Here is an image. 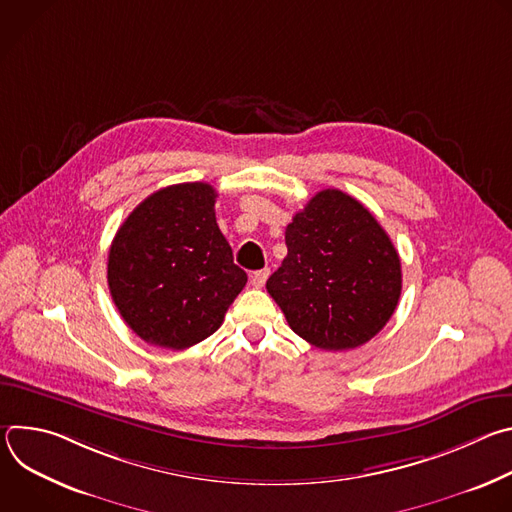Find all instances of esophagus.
Masks as SVG:
<instances>
[{
    "label": "esophagus",
    "mask_w": 512,
    "mask_h": 512,
    "mask_svg": "<svg viewBox=\"0 0 512 512\" xmlns=\"http://www.w3.org/2000/svg\"><path fill=\"white\" fill-rule=\"evenodd\" d=\"M267 277H269V269L255 271V273H251V285H253V287H263L265 281H267Z\"/></svg>",
    "instance_id": "34e87169"
}]
</instances>
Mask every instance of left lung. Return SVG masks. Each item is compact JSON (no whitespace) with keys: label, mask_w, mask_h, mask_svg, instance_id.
<instances>
[{"label":"left lung","mask_w":512,"mask_h":512,"mask_svg":"<svg viewBox=\"0 0 512 512\" xmlns=\"http://www.w3.org/2000/svg\"><path fill=\"white\" fill-rule=\"evenodd\" d=\"M285 245L267 291L291 330L334 352L383 330L401 296V259L369 208L322 190L287 225Z\"/></svg>","instance_id":"1"}]
</instances>
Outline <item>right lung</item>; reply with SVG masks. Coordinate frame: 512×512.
<instances>
[{
  "mask_svg": "<svg viewBox=\"0 0 512 512\" xmlns=\"http://www.w3.org/2000/svg\"><path fill=\"white\" fill-rule=\"evenodd\" d=\"M216 190L204 182L162 188L119 227L107 263L111 298L148 344L184 350L221 328L247 283L216 225Z\"/></svg>",
  "mask_w": 512,
  "mask_h": 512,
  "instance_id": "right-lung-1",
  "label": "right lung"
}]
</instances>
